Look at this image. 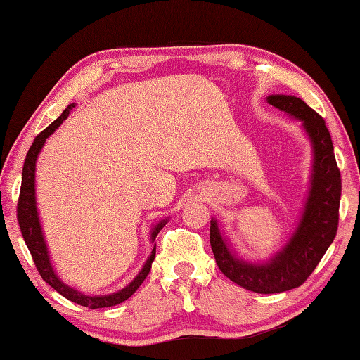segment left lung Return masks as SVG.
Listing matches in <instances>:
<instances>
[{"mask_svg":"<svg viewBox=\"0 0 360 360\" xmlns=\"http://www.w3.org/2000/svg\"><path fill=\"white\" fill-rule=\"evenodd\" d=\"M266 101L302 120L313 144L311 186L300 222L281 251L264 264H249L236 257L216 219H211L210 241L219 270L230 281L257 294H279L307 281L332 245L338 229L341 176L326 120L297 96L270 95Z\"/></svg>","mask_w":360,"mask_h":360,"instance_id":"8db88e82","label":"left lung"}]
</instances>
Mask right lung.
<instances>
[{
    "label": "right lung",
    "instance_id": "1",
    "mask_svg": "<svg viewBox=\"0 0 360 360\" xmlns=\"http://www.w3.org/2000/svg\"><path fill=\"white\" fill-rule=\"evenodd\" d=\"M75 108V103L65 109L58 119L52 122L51 125L47 127L46 130H42L38 136L34 138L33 144L30 146L28 154L25 158V163H23V172H22V187H20V195H19V203H17V221H19L20 225V231L23 240H25L28 251L32 254L33 262L36 268H38L41 278L51 285V288L56 289L58 294H62L65 298L75 302L81 307H87V308H108V307H114V304H119L122 302H125L127 298L131 297L135 294L136 289L143 284L146 276L149 275L150 271V265L154 262L155 257V245L152 252L149 255V259L146 260V264L143 265L141 271L138 273L136 278L133 281L125 285L124 289H120L114 294L109 295H85L82 292H79L76 289L66 285L62 279H60L56 271H53V266L51 264V257H49V251L44 241V235H42L41 230V222H39V216H38V208H36V195H34V172H36V160H38V155L44 146L46 139L56 131L60 125L63 124V120L68 117L71 109ZM167 224V219L158 222L154 229L150 231V240L154 243L155 236L158 235V231L163 229V225Z\"/></svg>",
    "mask_w": 360,
    "mask_h": 360
}]
</instances>
